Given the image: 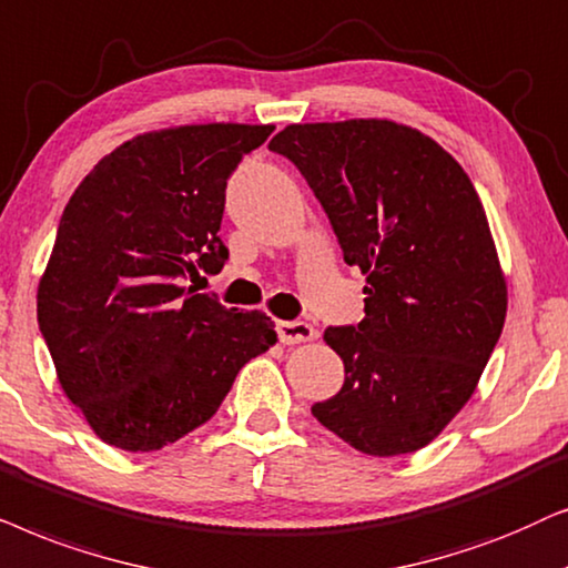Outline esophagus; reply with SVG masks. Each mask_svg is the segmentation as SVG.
I'll return each mask as SVG.
<instances>
[{"mask_svg":"<svg viewBox=\"0 0 568 568\" xmlns=\"http://www.w3.org/2000/svg\"><path fill=\"white\" fill-rule=\"evenodd\" d=\"M277 337L283 345H298V343H308V339H314L316 329L306 322H280Z\"/></svg>","mask_w":568,"mask_h":568,"instance_id":"esophagus-1","label":"esophagus"}]
</instances>
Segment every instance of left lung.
Here are the masks:
<instances>
[{
	"instance_id": "8db88e82",
	"label": "left lung",
	"mask_w": 568,
	"mask_h": 568,
	"mask_svg": "<svg viewBox=\"0 0 568 568\" xmlns=\"http://www.w3.org/2000/svg\"><path fill=\"white\" fill-rule=\"evenodd\" d=\"M270 150L301 171L343 260L368 275L366 316L324 332L345 384L314 418L363 455L426 447L470 399L504 329L506 283L473 181L387 119L291 124Z\"/></svg>"
}]
</instances>
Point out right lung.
<instances>
[{"label":"right lung","mask_w":568,"mask_h":568,"mask_svg":"<svg viewBox=\"0 0 568 568\" xmlns=\"http://www.w3.org/2000/svg\"><path fill=\"white\" fill-rule=\"evenodd\" d=\"M275 126L140 134L74 189L38 285V327L64 395L98 438L155 452L213 418L233 379L275 345L260 312L186 280L217 275L225 186Z\"/></svg>","instance_id":"right-lung-1"}]
</instances>
